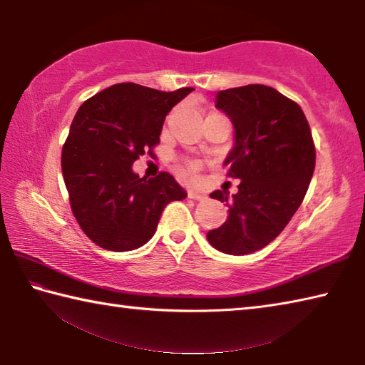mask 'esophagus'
<instances>
[{
	"label": "esophagus",
	"mask_w": 365,
	"mask_h": 365,
	"mask_svg": "<svg viewBox=\"0 0 365 365\" xmlns=\"http://www.w3.org/2000/svg\"><path fill=\"white\" fill-rule=\"evenodd\" d=\"M188 197H190V200H195V201H201V200H205L206 196L197 193V191H195V190H188Z\"/></svg>",
	"instance_id": "34e87169"
}]
</instances>
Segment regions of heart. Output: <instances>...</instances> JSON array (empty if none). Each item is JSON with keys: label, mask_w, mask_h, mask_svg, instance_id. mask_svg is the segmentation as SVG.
<instances>
[{"label": "heart", "mask_w": 365, "mask_h": 365, "mask_svg": "<svg viewBox=\"0 0 365 365\" xmlns=\"http://www.w3.org/2000/svg\"><path fill=\"white\" fill-rule=\"evenodd\" d=\"M197 169H200V164H197V163H188V164H185L183 172H185V175L193 177L196 174Z\"/></svg>", "instance_id": "b5f03b06"}]
</instances>
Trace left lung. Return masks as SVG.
I'll list each match as a JSON object with an SVG mask.
<instances>
[{
	"label": "left lung",
	"instance_id": "8db88e82",
	"mask_svg": "<svg viewBox=\"0 0 365 365\" xmlns=\"http://www.w3.org/2000/svg\"><path fill=\"white\" fill-rule=\"evenodd\" d=\"M215 108L233 123L235 143L224 164L242 182L230 201L227 191L211 193L227 202L228 217L206 237L225 255H250L279 237L298 211L316 168V148L302 109L272 86L222 90Z\"/></svg>",
	"mask_w": 365,
	"mask_h": 365
}]
</instances>
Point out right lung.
<instances>
[{"instance_id": "1", "label": "right lung", "mask_w": 365, "mask_h": 365, "mask_svg": "<svg viewBox=\"0 0 365 365\" xmlns=\"http://www.w3.org/2000/svg\"><path fill=\"white\" fill-rule=\"evenodd\" d=\"M195 88L159 91L117 83L78 108L61 165L72 212L91 242L132 251L156 232L164 207L187 197L168 172L140 178L132 165L159 143L165 115Z\"/></svg>"}]
</instances>
